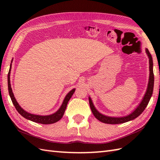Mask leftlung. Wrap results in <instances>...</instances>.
Listing matches in <instances>:
<instances>
[{"label":"left lung","mask_w":160,"mask_h":160,"mask_svg":"<svg viewBox=\"0 0 160 160\" xmlns=\"http://www.w3.org/2000/svg\"><path fill=\"white\" fill-rule=\"evenodd\" d=\"M146 53H147V56L149 59V78H148V83L147 86V91L144 94V96L142 98L140 103L139 104L138 106L135 108L133 111H132L130 114L125 116L122 117H111L107 116L102 114L98 111L96 108L95 107L94 104L92 102V100L90 97H89V101L91 111L95 117L98 119V120L103 122L105 124H122L124 123V122H127L128 121H131L134 120L136 118H138L142 112L144 111L146 107H147V105L150 101L151 98L152 96V91H153V87H154V73H153V62H152V58L151 56V54L149 53L148 49H146Z\"/></svg>","instance_id":"8db88e82"}]
</instances>
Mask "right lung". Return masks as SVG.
<instances>
[{
	"label": "right lung",
	"mask_w": 160,
	"mask_h": 160,
	"mask_svg": "<svg viewBox=\"0 0 160 160\" xmlns=\"http://www.w3.org/2000/svg\"><path fill=\"white\" fill-rule=\"evenodd\" d=\"M12 60H12L11 63L12 62ZM11 65H10L8 76V91H9V96L11 98V100L12 101V103L13 104V105H14L17 111H18L23 118L27 119V120L36 122V123H40L42 124H53L55 123V122L59 121L60 119L62 118L63 115L64 113V111H65V109L67 108L68 102L69 101L71 96H73V94L75 92L76 89H73L72 90H71L67 94V96H65V98H64V99L62 102V105H61L60 107L58 108V110L56 112H55V113H53V114H50L47 115H35V114L28 113V111L24 110L23 108L20 106L19 104L17 102V101L14 97V95L13 93L12 89L11 87V83H10V73H11L10 71H11V69H12Z\"/></svg>",
	"instance_id": "1"
}]
</instances>
